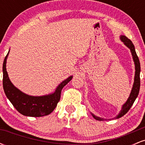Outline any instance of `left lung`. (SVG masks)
<instances>
[{
	"label": "left lung",
	"instance_id": "1",
	"mask_svg": "<svg viewBox=\"0 0 145 145\" xmlns=\"http://www.w3.org/2000/svg\"><path fill=\"white\" fill-rule=\"evenodd\" d=\"M120 39L121 41L123 43L125 46H126L130 50V52L131 53V55H132V59L134 61V65H135V75H134V84H133L132 89H131V93L129 94V97H128L127 100L126 101V102L124 104H123L122 107H121V110L119 112V114L116 115L115 117L113 118L114 119H119L121 116H124L125 114L127 113L129 110L130 109L134 102L135 101L136 99L138 97V95L140 91V64L139 59L138 57L137 54H136L135 48H134V44H132L131 41L130 39H129L127 38V37L125 35H121L120 36ZM91 115L93 116V118L98 121H104L106 120V119H103V118L99 117L95 115L93 113L91 112Z\"/></svg>",
	"mask_w": 145,
	"mask_h": 145
}]
</instances>
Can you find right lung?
Wrapping results in <instances>:
<instances>
[{
    "mask_svg": "<svg viewBox=\"0 0 145 145\" xmlns=\"http://www.w3.org/2000/svg\"><path fill=\"white\" fill-rule=\"evenodd\" d=\"M9 50L3 62V89L7 97L20 114L26 116L39 117L50 114L55 109L61 98L63 88L72 79L73 76L62 81L52 93L42 96L29 95L16 87L9 80L6 69L7 59Z\"/></svg>",
    "mask_w": 145,
    "mask_h": 145,
    "instance_id": "right-lung-1",
    "label": "right lung"
}]
</instances>
